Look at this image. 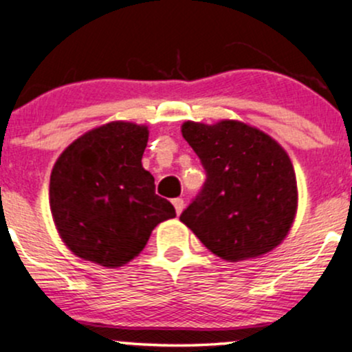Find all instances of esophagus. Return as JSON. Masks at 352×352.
Wrapping results in <instances>:
<instances>
[{"instance_id":"34e87169","label":"esophagus","mask_w":352,"mask_h":352,"mask_svg":"<svg viewBox=\"0 0 352 352\" xmlns=\"http://www.w3.org/2000/svg\"><path fill=\"white\" fill-rule=\"evenodd\" d=\"M172 204H173V207H175L177 215H180L182 210H184V207H185V201H184V199H173V200H172Z\"/></svg>"}]
</instances>
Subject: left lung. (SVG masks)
I'll return each mask as SVG.
<instances>
[{"mask_svg": "<svg viewBox=\"0 0 352 352\" xmlns=\"http://www.w3.org/2000/svg\"><path fill=\"white\" fill-rule=\"evenodd\" d=\"M182 135L199 155L207 180L180 221L221 260L240 261L276 248L298 207L296 175L285 148L238 120H188Z\"/></svg>", "mask_w": 352, "mask_h": 352, "instance_id": "obj_1", "label": "left lung"}]
</instances>
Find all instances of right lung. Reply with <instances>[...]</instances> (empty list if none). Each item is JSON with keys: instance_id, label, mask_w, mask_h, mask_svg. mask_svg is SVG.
<instances>
[{"instance_id": "add662e5", "label": "right lung", "mask_w": 352, "mask_h": 352, "mask_svg": "<svg viewBox=\"0 0 352 352\" xmlns=\"http://www.w3.org/2000/svg\"><path fill=\"white\" fill-rule=\"evenodd\" d=\"M147 140L145 125L109 122L80 135L54 164L52 220L67 248L82 260L122 266L142 252L160 221L175 217L142 167Z\"/></svg>"}]
</instances>
